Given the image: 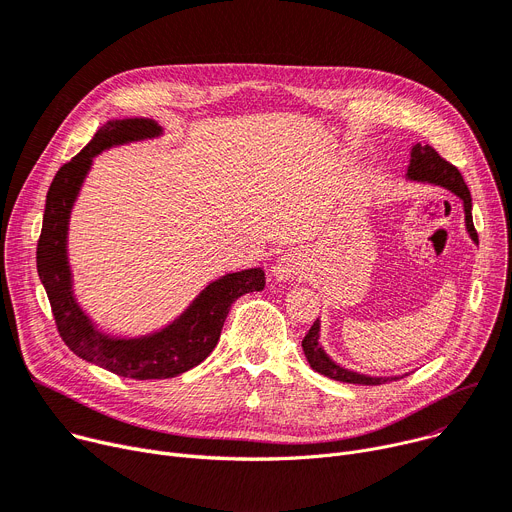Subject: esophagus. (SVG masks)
Wrapping results in <instances>:
<instances>
[{
    "label": "esophagus",
    "mask_w": 512,
    "mask_h": 512,
    "mask_svg": "<svg viewBox=\"0 0 512 512\" xmlns=\"http://www.w3.org/2000/svg\"><path fill=\"white\" fill-rule=\"evenodd\" d=\"M271 274H274L276 282H288L304 274V261L300 253H286L282 255L276 265L271 267Z\"/></svg>",
    "instance_id": "34e87169"
}]
</instances>
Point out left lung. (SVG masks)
Here are the masks:
<instances>
[{"label":"left lung","instance_id":"1","mask_svg":"<svg viewBox=\"0 0 512 512\" xmlns=\"http://www.w3.org/2000/svg\"><path fill=\"white\" fill-rule=\"evenodd\" d=\"M410 156L412 158H410V164H407L405 179L416 181V183L438 185V187H445L451 193H455L463 203L465 230H467L471 241L478 245V232H475L473 218H471V193H469L459 170L451 162H447L445 158H440L438 152L428 144H424V146L414 144ZM302 352H304L306 360H309L313 370H317L319 374H323V377L333 379V381L352 383V385H383V383H389V381L403 379V374H393V377H372V374L356 372V370H350L342 364H337L325 352V348L321 344V321L319 319L313 323L309 333L304 335Z\"/></svg>","mask_w":512,"mask_h":512}]
</instances>
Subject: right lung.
Instances as JSON below:
<instances>
[{"instance_id": "1", "label": "right lung", "mask_w": 512, "mask_h": 512, "mask_svg": "<svg viewBox=\"0 0 512 512\" xmlns=\"http://www.w3.org/2000/svg\"><path fill=\"white\" fill-rule=\"evenodd\" d=\"M162 135L164 129L148 117L109 119L102 125L84 150L57 170L47 191L37 247L39 278L67 348L86 362L135 381L173 379L206 360L218 344L230 304L238 296L265 288L263 267L228 271L203 286L173 321L140 335L102 329L82 309L74 290L67 234L94 158L111 148L158 140Z\"/></svg>"}]
</instances>
